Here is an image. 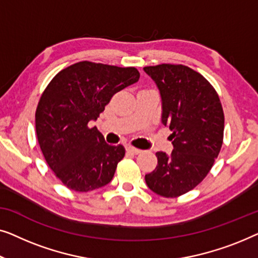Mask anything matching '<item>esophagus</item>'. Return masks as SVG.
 <instances>
[{
	"label": "esophagus",
	"instance_id": "obj_1",
	"mask_svg": "<svg viewBox=\"0 0 258 258\" xmlns=\"http://www.w3.org/2000/svg\"><path fill=\"white\" fill-rule=\"evenodd\" d=\"M126 151L130 152V153H132V154H140L141 152H143L141 150H139V148H136L133 146H127L126 147Z\"/></svg>",
	"mask_w": 258,
	"mask_h": 258
}]
</instances>
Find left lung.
Listing matches in <instances>:
<instances>
[{"label":"left lung","instance_id":"left-lung-1","mask_svg":"<svg viewBox=\"0 0 258 258\" xmlns=\"http://www.w3.org/2000/svg\"><path fill=\"white\" fill-rule=\"evenodd\" d=\"M144 71L161 96V122L172 134L169 155L157 152L158 165L145 175L148 188L164 198H176L207 176L223 143L224 115L212 84L184 65L160 64Z\"/></svg>","mask_w":258,"mask_h":258}]
</instances>
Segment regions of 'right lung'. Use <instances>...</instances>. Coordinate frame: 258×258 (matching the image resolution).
<instances>
[{
  "instance_id": "right-lung-1",
  "label": "right lung",
  "mask_w": 258,
  "mask_h": 258,
  "mask_svg": "<svg viewBox=\"0 0 258 258\" xmlns=\"http://www.w3.org/2000/svg\"><path fill=\"white\" fill-rule=\"evenodd\" d=\"M139 77L136 68L84 60L58 72L46 86L36 110V133L49 167L69 189L90 191L111 182L125 148L106 144L88 125Z\"/></svg>"
}]
</instances>
